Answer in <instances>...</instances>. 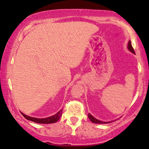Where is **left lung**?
I'll return each instance as SVG.
<instances>
[{
	"label": "left lung",
	"instance_id": "left-lung-1",
	"mask_svg": "<svg viewBox=\"0 0 149 149\" xmlns=\"http://www.w3.org/2000/svg\"><path fill=\"white\" fill-rule=\"evenodd\" d=\"M127 49H128L130 51V52H133V54H135V51H134V49H133V47H132V45H131V42H130V41L128 42ZM88 118L90 119V120L92 122V123H98V124H106V123H112V121H110V122H103V121H101V120H99L96 119L95 118H94V117H93L92 115H91L90 113L88 114Z\"/></svg>",
	"mask_w": 149,
	"mask_h": 149
}]
</instances>
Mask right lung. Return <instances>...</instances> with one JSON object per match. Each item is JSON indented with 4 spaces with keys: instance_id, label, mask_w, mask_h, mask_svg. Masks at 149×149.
Returning a JSON list of instances; mask_svg holds the SVG:
<instances>
[{
    "instance_id": "1",
    "label": "right lung",
    "mask_w": 149,
    "mask_h": 149,
    "mask_svg": "<svg viewBox=\"0 0 149 149\" xmlns=\"http://www.w3.org/2000/svg\"><path fill=\"white\" fill-rule=\"evenodd\" d=\"M22 114L26 120H29L30 121L34 122V123H40V124H49V123H56V122L60 119V118H61V115H62V110L59 111V112H57L55 115H52V116L46 118H35L24 115V114L22 113Z\"/></svg>"
}]
</instances>
